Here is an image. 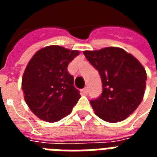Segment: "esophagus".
<instances>
[{"label": "esophagus", "instance_id": "1", "mask_svg": "<svg viewBox=\"0 0 157 157\" xmlns=\"http://www.w3.org/2000/svg\"><path fill=\"white\" fill-rule=\"evenodd\" d=\"M82 93H83L84 95H87V94H88V88H87V87H85L84 89H82Z\"/></svg>", "mask_w": 157, "mask_h": 157}]
</instances>
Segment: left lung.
I'll return each instance as SVG.
<instances>
[{
	"instance_id": "obj_1",
	"label": "left lung",
	"mask_w": 157,
	"mask_h": 157,
	"mask_svg": "<svg viewBox=\"0 0 157 157\" xmlns=\"http://www.w3.org/2000/svg\"><path fill=\"white\" fill-rule=\"evenodd\" d=\"M83 54L102 79V94L91 100L96 114L109 123L128 118L145 94L147 75L143 65L131 54L118 47L86 50Z\"/></svg>"
}]
</instances>
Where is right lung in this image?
<instances>
[{
	"instance_id": "add662e5",
	"label": "right lung",
	"mask_w": 157,
	"mask_h": 157,
	"mask_svg": "<svg viewBox=\"0 0 157 157\" xmlns=\"http://www.w3.org/2000/svg\"><path fill=\"white\" fill-rule=\"evenodd\" d=\"M59 45L35 53L26 67L22 89L30 110L44 121L54 123L71 113L81 98L67 66L79 55Z\"/></svg>"
}]
</instances>
